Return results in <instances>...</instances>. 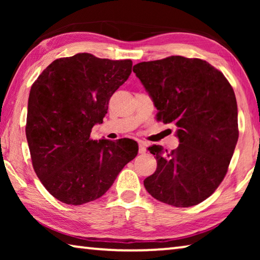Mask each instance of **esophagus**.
<instances>
[{"label": "esophagus", "mask_w": 260, "mask_h": 260, "mask_svg": "<svg viewBox=\"0 0 260 260\" xmlns=\"http://www.w3.org/2000/svg\"><path fill=\"white\" fill-rule=\"evenodd\" d=\"M147 151V146H146V142H139V153H146Z\"/></svg>", "instance_id": "34e87169"}]
</instances>
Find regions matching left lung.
Returning a JSON list of instances; mask_svg holds the SVG:
<instances>
[{
    "label": "left lung",
    "instance_id": "obj_1",
    "mask_svg": "<svg viewBox=\"0 0 260 260\" xmlns=\"http://www.w3.org/2000/svg\"><path fill=\"white\" fill-rule=\"evenodd\" d=\"M133 71L158 110L157 119L178 127L179 147H149L157 169L144 180L162 203L189 208L212 195L225 178L239 139L237 104L225 76L208 61L171 56L142 61Z\"/></svg>",
    "mask_w": 260,
    "mask_h": 260
}]
</instances>
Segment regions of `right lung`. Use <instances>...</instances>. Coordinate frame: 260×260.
<instances>
[{"instance_id": "add662e5", "label": "right lung", "mask_w": 260, "mask_h": 260, "mask_svg": "<svg viewBox=\"0 0 260 260\" xmlns=\"http://www.w3.org/2000/svg\"><path fill=\"white\" fill-rule=\"evenodd\" d=\"M132 65L131 59L82 52L54 60L30 87L26 139L33 169L47 190L65 204L100 199L138 155L135 141L90 139Z\"/></svg>"}]
</instances>
